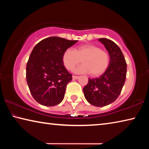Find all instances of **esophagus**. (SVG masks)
<instances>
[{
	"mask_svg": "<svg viewBox=\"0 0 149 149\" xmlns=\"http://www.w3.org/2000/svg\"><path fill=\"white\" fill-rule=\"evenodd\" d=\"M73 79H77L79 78V76H76V75H73L72 76Z\"/></svg>",
	"mask_w": 149,
	"mask_h": 149,
	"instance_id": "34e87169",
	"label": "esophagus"
}]
</instances>
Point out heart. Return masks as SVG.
<instances>
[{
  "label": "heart",
  "instance_id": "obj_1",
  "mask_svg": "<svg viewBox=\"0 0 149 149\" xmlns=\"http://www.w3.org/2000/svg\"><path fill=\"white\" fill-rule=\"evenodd\" d=\"M110 57L108 52L95 45H84L75 50L68 49L62 54V62L68 70H72L81 62L84 64L75 72L87 74L93 77L102 74L109 66Z\"/></svg>",
  "mask_w": 149,
  "mask_h": 149
}]
</instances>
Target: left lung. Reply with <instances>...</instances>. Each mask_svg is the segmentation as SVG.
Listing matches in <instances>:
<instances>
[{
	"mask_svg": "<svg viewBox=\"0 0 149 149\" xmlns=\"http://www.w3.org/2000/svg\"><path fill=\"white\" fill-rule=\"evenodd\" d=\"M110 54L109 66L101 76L89 79L84 93L91 104L102 107L114 102L119 97L124 85L127 64L120 47L110 39L100 38Z\"/></svg>",
	"mask_w": 149,
	"mask_h": 149,
	"instance_id": "left-lung-1",
	"label": "left lung"
}]
</instances>
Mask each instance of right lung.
Returning <instances> with one entry per match:
<instances>
[{"label":"right lung","mask_w":149,"mask_h":149,"mask_svg":"<svg viewBox=\"0 0 149 149\" xmlns=\"http://www.w3.org/2000/svg\"><path fill=\"white\" fill-rule=\"evenodd\" d=\"M77 42L50 37L33 48L27 63L26 79L30 93L39 104L53 107L62 101L66 85L72 80L63 64L62 54Z\"/></svg>","instance_id":"right-lung-1"}]
</instances>
